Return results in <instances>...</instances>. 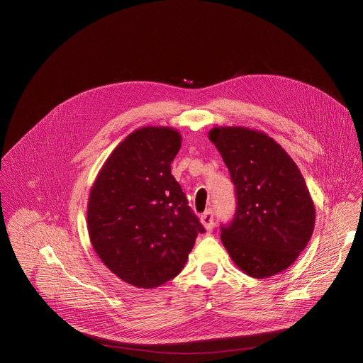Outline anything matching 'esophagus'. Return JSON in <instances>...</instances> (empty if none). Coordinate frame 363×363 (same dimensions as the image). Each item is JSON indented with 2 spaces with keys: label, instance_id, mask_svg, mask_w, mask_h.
Returning a JSON list of instances; mask_svg holds the SVG:
<instances>
[{
  "label": "esophagus",
  "instance_id": "obj_1",
  "mask_svg": "<svg viewBox=\"0 0 363 363\" xmlns=\"http://www.w3.org/2000/svg\"><path fill=\"white\" fill-rule=\"evenodd\" d=\"M201 223L203 224V227L208 231L213 230V212L212 211H206L202 216H201Z\"/></svg>",
  "mask_w": 363,
  "mask_h": 363
}]
</instances>
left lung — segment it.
<instances>
[{
    "instance_id": "8db88e82",
    "label": "left lung",
    "mask_w": 363,
    "mask_h": 363,
    "mask_svg": "<svg viewBox=\"0 0 363 363\" xmlns=\"http://www.w3.org/2000/svg\"><path fill=\"white\" fill-rule=\"evenodd\" d=\"M216 145L235 186L237 211L221 242L245 275L264 279L288 269L311 238L315 208L284 147L244 126H215Z\"/></svg>"
}]
</instances>
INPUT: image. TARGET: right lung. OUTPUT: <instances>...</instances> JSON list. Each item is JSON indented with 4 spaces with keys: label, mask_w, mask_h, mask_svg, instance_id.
<instances>
[{
    "label": "right lung",
    "mask_w": 363,
    "mask_h": 363,
    "mask_svg": "<svg viewBox=\"0 0 363 363\" xmlns=\"http://www.w3.org/2000/svg\"><path fill=\"white\" fill-rule=\"evenodd\" d=\"M182 143L169 126H143L113 148L89 191L92 248L123 282L154 289L175 278L205 228L171 174Z\"/></svg>",
    "instance_id": "add662e5"
}]
</instances>
